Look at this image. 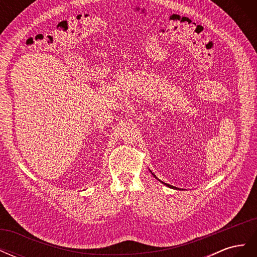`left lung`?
<instances>
[{"mask_svg": "<svg viewBox=\"0 0 257 257\" xmlns=\"http://www.w3.org/2000/svg\"><path fill=\"white\" fill-rule=\"evenodd\" d=\"M150 173L153 175V177H154V178H157V176H155V175H154V174L151 172V170H150ZM157 179H158V178H157ZM158 180H159V179H158ZM159 181H161V180H159ZM161 182H162L163 184H165L166 186H168V188H172V189H175V190H177L176 186H173V185H170V184H168V183H165V182H163V181H161Z\"/></svg>", "mask_w": 257, "mask_h": 257, "instance_id": "1", "label": "left lung"}]
</instances>
